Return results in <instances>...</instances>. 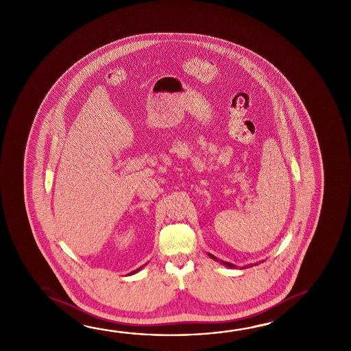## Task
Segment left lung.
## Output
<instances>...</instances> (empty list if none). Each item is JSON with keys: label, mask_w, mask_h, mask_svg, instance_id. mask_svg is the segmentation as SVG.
<instances>
[{"label": "left lung", "mask_w": 351, "mask_h": 351, "mask_svg": "<svg viewBox=\"0 0 351 351\" xmlns=\"http://www.w3.org/2000/svg\"><path fill=\"white\" fill-rule=\"evenodd\" d=\"M208 256L210 257V258L214 259V261H218V258L215 257V256H213V254H210V253H208ZM223 265H226V267H229V268H236V265H231V263H228V262H224V261H220ZM257 265V263H254V265ZM252 267V265H251Z\"/></svg>", "instance_id": "8db88e82"}]
</instances>
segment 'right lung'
<instances>
[{
  "label": "right lung",
  "mask_w": 351,
  "mask_h": 351,
  "mask_svg": "<svg viewBox=\"0 0 351 351\" xmlns=\"http://www.w3.org/2000/svg\"><path fill=\"white\" fill-rule=\"evenodd\" d=\"M142 268H143V265H142V267H141V268H138V269L133 270V271H131V273H130V274H128V276H131V274H134V273H137V271H138V270L142 269Z\"/></svg>",
  "instance_id": "1"
}]
</instances>
